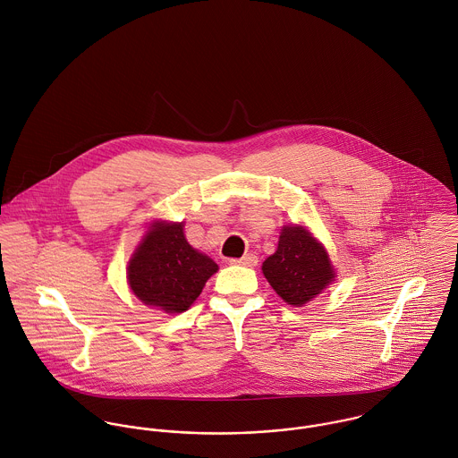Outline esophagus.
Wrapping results in <instances>:
<instances>
[{
	"mask_svg": "<svg viewBox=\"0 0 458 458\" xmlns=\"http://www.w3.org/2000/svg\"><path fill=\"white\" fill-rule=\"evenodd\" d=\"M231 264H242V266L252 267V266L258 264V258H256L254 254H247V256H243L242 259H231Z\"/></svg>",
	"mask_w": 458,
	"mask_h": 458,
	"instance_id": "esophagus-1",
	"label": "esophagus"
}]
</instances>
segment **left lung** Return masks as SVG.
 Wrapping results in <instances>:
<instances>
[{
	"instance_id": "8db88e82",
	"label": "left lung",
	"mask_w": 458,
	"mask_h": 458,
	"mask_svg": "<svg viewBox=\"0 0 458 458\" xmlns=\"http://www.w3.org/2000/svg\"><path fill=\"white\" fill-rule=\"evenodd\" d=\"M262 273L276 294L294 307H303L333 280L327 250L300 225L282 229L278 249L262 262Z\"/></svg>"
}]
</instances>
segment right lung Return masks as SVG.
<instances>
[{"mask_svg":"<svg viewBox=\"0 0 458 458\" xmlns=\"http://www.w3.org/2000/svg\"><path fill=\"white\" fill-rule=\"evenodd\" d=\"M216 269L215 262L187 243L183 224H157L131 259L129 284L142 303L174 314L196 301Z\"/></svg>","mask_w":458,"mask_h":458,"instance_id":"add662e5","label":"right lung"}]
</instances>
